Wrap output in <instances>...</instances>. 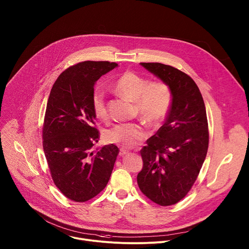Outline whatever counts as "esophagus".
<instances>
[{"label":"esophagus","instance_id":"34e87169","mask_svg":"<svg viewBox=\"0 0 249 249\" xmlns=\"http://www.w3.org/2000/svg\"><path fill=\"white\" fill-rule=\"evenodd\" d=\"M127 154H128V151H126L124 149H120V151H119V156L120 157H123V156H125Z\"/></svg>","mask_w":249,"mask_h":249}]
</instances>
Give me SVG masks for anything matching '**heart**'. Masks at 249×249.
Masks as SVG:
<instances>
[{
    "instance_id": "obj_1",
    "label": "heart",
    "mask_w": 249,
    "mask_h": 249,
    "mask_svg": "<svg viewBox=\"0 0 249 249\" xmlns=\"http://www.w3.org/2000/svg\"><path fill=\"white\" fill-rule=\"evenodd\" d=\"M117 93L136 103L139 118L150 127H158L166 119L172 104V92L162 82L150 83L133 72H126L114 84ZM91 106L98 119L107 118L105 94L95 89L91 96ZM104 140L123 149H132L146 137V131L139 124H117L103 133Z\"/></svg>"
}]
</instances>
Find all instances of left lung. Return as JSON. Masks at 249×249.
<instances>
[{
  "label": "left lung",
  "mask_w": 249,
  "mask_h": 249,
  "mask_svg": "<svg viewBox=\"0 0 249 249\" xmlns=\"http://www.w3.org/2000/svg\"><path fill=\"white\" fill-rule=\"evenodd\" d=\"M166 84L172 104L164 124L141 151L139 188L160 206L179 202L191 189L206 159L209 132L205 103L195 82L161 63H140Z\"/></svg>",
  "instance_id": "obj_1"
}]
</instances>
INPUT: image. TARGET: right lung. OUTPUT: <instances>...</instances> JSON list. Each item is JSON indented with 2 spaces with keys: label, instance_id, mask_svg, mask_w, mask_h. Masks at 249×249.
Masks as SVG:
<instances>
[{
  "label": "right lung",
  "instance_id": "1",
  "mask_svg": "<svg viewBox=\"0 0 249 249\" xmlns=\"http://www.w3.org/2000/svg\"><path fill=\"white\" fill-rule=\"evenodd\" d=\"M117 66L107 61L79 63L64 71L50 91L43 150L55 185L75 202H86L105 188L119 153L113 144L93 150L99 132L91 106L96 81Z\"/></svg>",
  "mask_w": 249,
  "mask_h": 249
}]
</instances>
